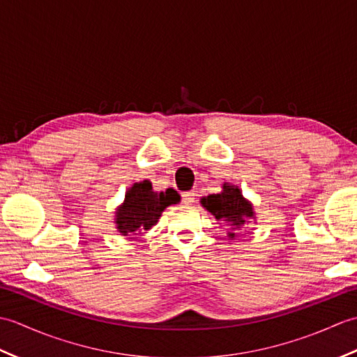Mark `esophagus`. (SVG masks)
<instances>
[{"label": "esophagus", "instance_id": "esophagus-1", "mask_svg": "<svg viewBox=\"0 0 357 357\" xmlns=\"http://www.w3.org/2000/svg\"><path fill=\"white\" fill-rule=\"evenodd\" d=\"M195 196H196L195 192H185V193H183V202L184 204L195 202Z\"/></svg>", "mask_w": 357, "mask_h": 357}]
</instances>
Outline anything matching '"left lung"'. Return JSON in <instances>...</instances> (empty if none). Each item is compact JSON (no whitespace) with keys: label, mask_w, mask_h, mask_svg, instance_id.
Instances as JSON below:
<instances>
[{"label":"left lung","mask_w":357,"mask_h":357,"mask_svg":"<svg viewBox=\"0 0 357 357\" xmlns=\"http://www.w3.org/2000/svg\"><path fill=\"white\" fill-rule=\"evenodd\" d=\"M201 204L206 207L218 221L231 225L234 230L241 229L247 218L253 216L252 204L244 199L239 188L224 184V190L218 195H210L202 198ZM233 238L234 233H230Z\"/></svg>","instance_id":"1"}]
</instances>
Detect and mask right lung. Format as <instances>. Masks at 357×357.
Masks as SVG:
<instances>
[{"label": "right lung", "mask_w": 357, "mask_h": 357, "mask_svg": "<svg viewBox=\"0 0 357 357\" xmlns=\"http://www.w3.org/2000/svg\"><path fill=\"white\" fill-rule=\"evenodd\" d=\"M179 195L169 188L156 193L151 190L150 181L136 183L126 193L124 204L116 211V224L119 233L124 236L138 230H149L153 227L165 207L176 204Z\"/></svg>", "instance_id": "add662e5"}]
</instances>
